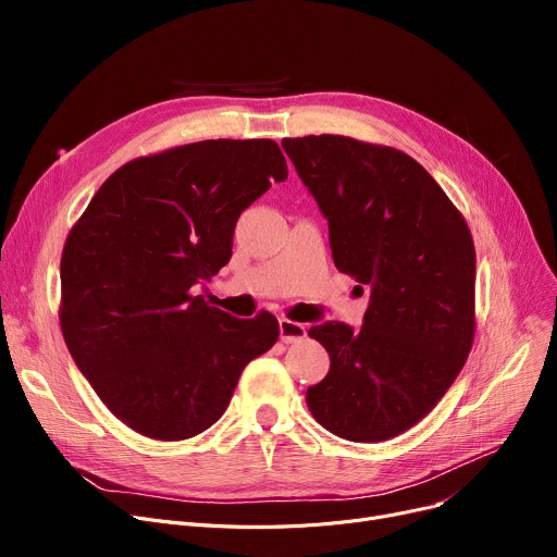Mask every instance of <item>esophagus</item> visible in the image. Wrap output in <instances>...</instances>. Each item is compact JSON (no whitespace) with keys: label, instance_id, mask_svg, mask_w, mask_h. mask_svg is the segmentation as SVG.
<instances>
[{"label":"esophagus","instance_id":"obj_1","mask_svg":"<svg viewBox=\"0 0 557 557\" xmlns=\"http://www.w3.org/2000/svg\"><path fill=\"white\" fill-rule=\"evenodd\" d=\"M307 336V327L302 323H296V320L280 318V338L284 343H298Z\"/></svg>","mask_w":557,"mask_h":557}]
</instances>
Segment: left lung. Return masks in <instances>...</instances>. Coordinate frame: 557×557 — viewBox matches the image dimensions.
<instances>
[{
	"mask_svg": "<svg viewBox=\"0 0 557 557\" xmlns=\"http://www.w3.org/2000/svg\"><path fill=\"white\" fill-rule=\"evenodd\" d=\"M282 149L330 223L336 269L370 286L359 332L309 330L332 366L307 406L345 441H388L443 399L470 355L472 232L429 171L391 146L309 135Z\"/></svg>",
	"mask_w": 557,
	"mask_h": 557,
	"instance_id": "8db88e82",
	"label": "left lung"
}]
</instances>
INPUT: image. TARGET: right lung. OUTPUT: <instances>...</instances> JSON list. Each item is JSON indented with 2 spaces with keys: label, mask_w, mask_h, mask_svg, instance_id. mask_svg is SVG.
I'll return each mask as SVG.
<instances>
[{
  "label": "right lung",
  "mask_w": 557,
  "mask_h": 557,
  "mask_svg": "<svg viewBox=\"0 0 557 557\" xmlns=\"http://www.w3.org/2000/svg\"><path fill=\"white\" fill-rule=\"evenodd\" d=\"M273 139H205L137 158L99 187L61 259V330L87 382L133 431L210 429L277 318H232L191 288L232 255L242 212L286 181Z\"/></svg>",
  "instance_id": "obj_1"
}]
</instances>
